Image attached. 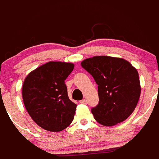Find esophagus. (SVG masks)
Wrapping results in <instances>:
<instances>
[{"mask_svg": "<svg viewBox=\"0 0 159 159\" xmlns=\"http://www.w3.org/2000/svg\"><path fill=\"white\" fill-rule=\"evenodd\" d=\"M86 102H86L85 99H82L80 101V103H81V104H86Z\"/></svg>", "mask_w": 159, "mask_h": 159, "instance_id": "obj_1", "label": "esophagus"}]
</instances>
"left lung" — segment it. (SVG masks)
<instances>
[{
    "label": "left lung",
    "instance_id": "8db88e82",
    "mask_svg": "<svg viewBox=\"0 0 159 159\" xmlns=\"http://www.w3.org/2000/svg\"><path fill=\"white\" fill-rule=\"evenodd\" d=\"M81 67L98 84V105L94 118L104 126L123 122L134 112L141 95L138 70L126 60L97 56L83 61Z\"/></svg>",
    "mask_w": 159,
    "mask_h": 159
}]
</instances>
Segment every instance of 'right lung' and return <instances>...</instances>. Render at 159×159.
Returning <instances> with one entry per match:
<instances>
[{
  "instance_id": "right-lung-1",
  "label": "right lung",
  "mask_w": 159,
  "mask_h": 159,
  "mask_svg": "<svg viewBox=\"0 0 159 159\" xmlns=\"http://www.w3.org/2000/svg\"><path fill=\"white\" fill-rule=\"evenodd\" d=\"M71 63L50 61L31 72L24 81L22 98L27 112L39 127L58 132L74 120L77 105L69 98L64 81Z\"/></svg>"
}]
</instances>
